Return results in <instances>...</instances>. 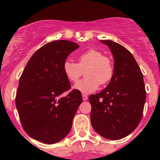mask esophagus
Instances as JSON below:
<instances>
[{
    "instance_id": "34e87169",
    "label": "esophagus",
    "mask_w": 160,
    "mask_h": 160,
    "mask_svg": "<svg viewBox=\"0 0 160 160\" xmlns=\"http://www.w3.org/2000/svg\"><path fill=\"white\" fill-rule=\"evenodd\" d=\"M82 97H83V101H87V100L88 99V96L87 94H83L82 95Z\"/></svg>"
}]
</instances>
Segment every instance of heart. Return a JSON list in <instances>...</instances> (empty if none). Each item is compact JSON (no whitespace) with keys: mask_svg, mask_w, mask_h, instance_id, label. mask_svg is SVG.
<instances>
[{"mask_svg":"<svg viewBox=\"0 0 160 160\" xmlns=\"http://www.w3.org/2000/svg\"><path fill=\"white\" fill-rule=\"evenodd\" d=\"M66 77L71 82L79 80L85 71L86 78L75 83L73 89L83 94L93 93L100 84H106L112 79L114 67L111 60L97 49H89L78 58V63L66 60L62 66Z\"/></svg>","mask_w":160,"mask_h":160,"instance_id":"heart-1","label":"heart"}]
</instances>
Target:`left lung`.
<instances>
[{"mask_svg":"<svg viewBox=\"0 0 160 160\" xmlns=\"http://www.w3.org/2000/svg\"><path fill=\"white\" fill-rule=\"evenodd\" d=\"M114 58V75L106 88L91 94L90 121L104 138L118 140L132 133L141 121L146 92L143 75L128 49L111 40H101Z\"/></svg>","mask_w":160,"mask_h":160,"instance_id":"left-lung-1","label":"left lung"}]
</instances>
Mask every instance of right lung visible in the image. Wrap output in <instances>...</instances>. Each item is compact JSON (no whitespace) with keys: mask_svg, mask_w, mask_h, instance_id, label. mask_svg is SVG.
Masks as SVG:
<instances>
[{"mask_svg":"<svg viewBox=\"0 0 160 160\" xmlns=\"http://www.w3.org/2000/svg\"><path fill=\"white\" fill-rule=\"evenodd\" d=\"M79 46L57 40L37 50L19 80L15 104L24 130L34 139L54 144L63 139L72 128L73 118L83 101L81 93L70 89L62 66Z\"/></svg>","mask_w":160,"mask_h":160,"instance_id":"right-lung-1","label":"right lung"}]
</instances>
